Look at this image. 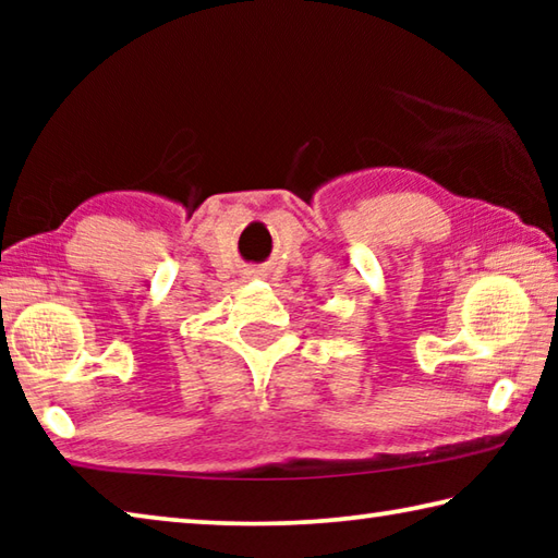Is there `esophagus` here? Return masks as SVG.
<instances>
[{"instance_id": "34e87169", "label": "esophagus", "mask_w": 558, "mask_h": 558, "mask_svg": "<svg viewBox=\"0 0 558 558\" xmlns=\"http://www.w3.org/2000/svg\"><path fill=\"white\" fill-rule=\"evenodd\" d=\"M251 276L258 278V276H263V272H260V270H251Z\"/></svg>"}]
</instances>
